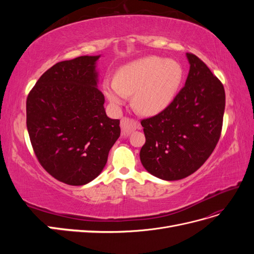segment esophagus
<instances>
[{
	"mask_svg": "<svg viewBox=\"0 0 254 254\" xmlns=\"http://www.w3.org/2000/svg\"><path fill=\"white\" fill-rule=\"evenodd\" d=\"M139 127V124L131 119L128 118H123L121 120V129H122V134L129 135L132 131Z\"/></svg>",
	"mask_w": 254,
	"mask_h": 254,
	"instance_id": "1",
	"label": "esophagus"
}]
</instances>
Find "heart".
I'll use <instances>...</instances> for the list:
<instances>
[{
	"mask_svg": "<svg viewBox=\"0 0 254 254\" xmlns=\"http://www.w3.org/2000/svg\"><path fill=\"white\" fill-rule=\"evenodd\" d=\"M183 68L176 60L149 56L123 66L117 79H107L104 91L114 106H122L132 95L133 108L141 114L163 111L178 93Z\"/></svg>",
	"mask_w": 254,
	"mask_h": 254,
	"instance_id": "b5f03b06",
	"label": "heart"
}]
</instances>
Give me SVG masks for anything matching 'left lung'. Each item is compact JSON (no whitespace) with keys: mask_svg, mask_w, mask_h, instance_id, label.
<instances>
[{"mask_svg":"<svg viewBox=\"0 0 254 254\" xmlns=\"http://www.w3.org/2000/svg\"><path fill=\"white\" fill-rule=\"evenodd\" d=\"M190 71L174 101L159 114L141 121L146 142L140 151L145 170L174 181L195 173L220 137L226 94L202 60L187 53Z\"/></svg>","mask_w":254,"mask_h":254,"instance_id":"8db88e82","label":"left lung"}]
</instances>
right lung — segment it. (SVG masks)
I'll use <instances>...</instances> for the list:
<instances>
[{
  "mask_svg": "<svg viewBox=\"0 0 254 254\" xmlns=\"http://www.w3.org/2000/svg\"><path fill=\"white\" fill-rule=\"evenodd\" d=\"M101 56H80L53 65L26 99V126L35 155L54 178L83 186L102 173L121 134L107 117L97 89Z\"/></svg>",
  "mask_w": 254,
  "mask_h": 254,
  "instance_id": "add662e5",
  "label": "right lung"
}]
</instances>
